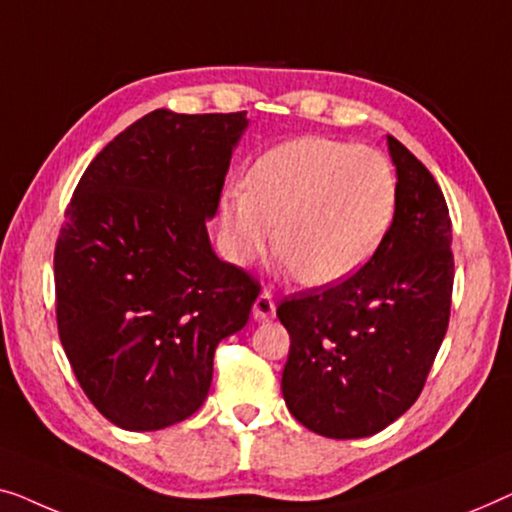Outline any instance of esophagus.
<instances>
[{"mask_svg": "<svg viewBox=\"0 0 512 512\" xmlns=\"http://www.w3.org/2000/svg\"><path fill=\"white\" fill-rule=\"evenodd\" d=\"M273 315H276V304H273L269 292H262L253 304V318L257 322H264V320H271Z\"/></svg>", "mask_w": 512, "mask_h": 512, "instance_id": "34e87169", "label": "esophagus"}]
</instances>
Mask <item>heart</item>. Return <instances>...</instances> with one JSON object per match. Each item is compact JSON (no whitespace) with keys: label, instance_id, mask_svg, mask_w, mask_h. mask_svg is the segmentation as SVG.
I'll list each match as a JSON object with an SVG mask.
<instances>
[{"label":"heart","instance_id":"1","mask_svg":"<svg viewBox=\"0 0 512 512\" xmlns=\"http://www.w3.org/2000/svg\"><path fill=\"white\" fill-rule=\"evenodd\" d=\"M397 181L371 148L331 139H294L253 164L248 187H227L220 229L239 264L276 253L306 285H334L362 269L390 229Z\"/></svg>","mask_w":512,"mask_h":512}]
</instances>
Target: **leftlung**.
<instances>
[{
    "instance_id": "1",
    "label": "left lung",
    "mask_w": 512,
    "mask_h": 512,
    "mask_svg": "<svg viewBox=\"0 0 512 512\" xmlns=\"http://www.w3.org/2000/svg\"><path fill=\"white\" fill-rule=\"evenodd\" d=\"M397 204L373 257L334 287L278 306L290 331L283 397L306 429L329 438L383 431L420 397L450 320L452 222L427 167L387 136Z\"/></svg>"
}]
</instances>
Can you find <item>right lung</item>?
I'll use <instances>...</instances> for the list:
<instances>
[{
    "label": "right lung",
    "mask_w": 512,
    "mask_h": 512,
    "mask_svg": "<svg viewBox=\"0 0 512 512\" xmlns=\"http://www.w3.org/2000/svg\"><path fill=\"white\" fill-rule=\"evenodd\" d=\"M246 111L143 115L76 185L55 246L57 329L78 383L115 427L157 431L204 403L222 338L259 285L213 253L206 222Z\"/></svg>",
    "instance_id": "obj_1"
}]
</instances>
